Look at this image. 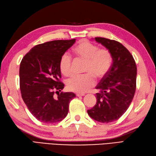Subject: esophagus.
Segmentation results:
<instances>
[{"label": "esophagus", "instance_id": "1", "mask_svg": "<svg viewBox=\"0 0 156 156\" xmlns=\"http://www.w3.org/2000/svg\"><path fill=\"white\" fill-rule=\"evenodd\" d=\"M84 95H85L84 94H83V93H77L76 94V96H83Z\"/></svg>", "mask_w": 156, "mask_h": 156}]
</instances>
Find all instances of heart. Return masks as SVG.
I'll return each instance as SVG.
<instances>
[{
	"label": "heart",
	"instance_id": "obj_1",
	"mask_svg": "<svg viewBox=\"0 0 156 156\" xmlns=\"http://www.w3.org/2000/svg\"><path fill=\"white\" fill-rule=\"evenodd\" d=\"M76 60H85L84 72L87 73L80 76H73L66 81L68 89L70 91L84 93L95 85L96 79H101L109 72L112 64V55L107 48H100L97 45L86 41H81L73 49ZM72 57L67 53L62 56L59 68L65 76L72 74Z\"/></svg>",
	"mask_w": 156,
	"mask_h": 156
}]
</instances>
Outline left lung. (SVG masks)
<instances>
[{
	"label": "left lung",
	"mask_w": 156,
	"mask_h": 156,
	"mask_svg": "<svg viewBox=\"0 0 156 156\" xmlns=\"http://www.w3.org/2000/svg\"><path fill=\"white\" fill-rule=\"evenodd\" d=\"M110 50L112 66L108 74L96 87V104L88 114L92 119L102 123L117 120L128 110L136 89L137 67L129 50L121 43L102 37H96Z\"/></svg>",
	"instance_id": "left-lung-1"
}]
</instances>
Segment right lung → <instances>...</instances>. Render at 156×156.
Segmentation results:
<instances>
[{"label": "right lung", "instance_id": "right-lung-1", "mask_svg": "<svg viewBox=\"0 0 156 156\" xmlns=\"http://www.w3.org/2000/svg\"><path fill=\"white\" fill-rule=\"evenodd\" d=\"M75 41L58 40L38 44L21 61V96L30 113L40 122L52 124L62 120L68 114L70 102L76 97L72 92L59 93L64 84L60 81L59 68L62 56Z\"/></svg>", "mask_w": 156, "mask_h": 156}]
</instances>
